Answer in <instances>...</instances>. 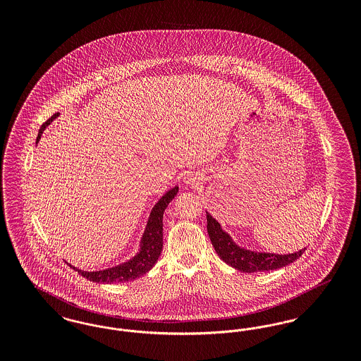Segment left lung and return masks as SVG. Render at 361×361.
<instances>
[{
    "label": "left lung",
    "instance_id": "1",
    "mask_svg": "<svg viewBox=\"0 0 361 361\" xmlns=\"http://www.w3.org/2000/svg\"><path fill=\"white\" fill-rule=\"evenodd\" d=\"M207 231L212 246L221 259L230 267L238 269L240 272L253 274V272H265L274 271L281 267H286L300 257L306 249H302L292 255H274V253H256L238 247L228 234H226L218 224L207 212Z\"/></svg>",
    "mask_w": 361,
    "mask_h": 361
}]
</instances>
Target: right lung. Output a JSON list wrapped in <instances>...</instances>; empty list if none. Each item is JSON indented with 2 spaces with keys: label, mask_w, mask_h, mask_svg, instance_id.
I'll use <instances>...</instances> for the list:
<instances>
[{
  "label": "right lung",
  "mask_w": 361,
  "mask_h": 361,
  "mask_svg": "<svg viewBox=\"0 0 361 361\" xmlns=\"http://www.w3.org/2000/svg\"><path fill=\"white\" fill-rule=\"evenodd\" d=\"M59 114L52 115L51 118L46 123L42 124L40 130H39V135L37 140L42 137L44 128L51 123ZM177 187L171 189L169 192H166L159 202L155 204L154 208L152 209L149 222L146 226V230L143 233V238H142V249L139 252V255L134 258H131L128 262H124L118 267L105 269V271H99V272H82L77 268H73L75 271H78V274L85 277L86 280L90 281H96V283H123V281H131L139 279L140 276L147 274L153 267H154L157 259L159 257L161 252H162V246H164V234H162V218H164V212L165 208L171 203L173 197L177 193Z\"/></svg>",
  "instance_id": "add662e5"
}]
</instances>
